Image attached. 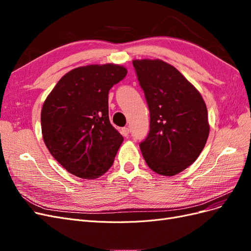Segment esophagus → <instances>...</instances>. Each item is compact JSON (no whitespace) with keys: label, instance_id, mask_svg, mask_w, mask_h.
<instances>
[{"label":"esophagus","instance_id":"obj_1","mask_svg":"<svg viewBox=\"0 0 251 251\" xmlns=\"http://www.w3.org/2000/svg\"><path fill=\"white\" fill-rule=\"evenodd\" d=\"M128 133H130V130H128V127H123V128H121V134H123L125 137H127Z\"/></svg>","mask_w":251,"mask_h":251}]
</instances>
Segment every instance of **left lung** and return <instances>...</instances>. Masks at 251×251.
Instances as JSON below:
<instances>
[{
  "mask_svg": "<svg viewBox=\"0 0 251 251\" xmlns=\"http://www.w3.org/2000/svg\"><path fill=\"white\" fill-rule=\"evenodd\" d=\"M150 109V133L140 143L149 168L174 176L199 157L209 135L206 104L198 90L161 59H134Z\"/></svg>",
  "mask_w": 251,
  "mask_h": 251,
  "instance_id": "obj_1",
  "label": "left lung"
}]
</instances>
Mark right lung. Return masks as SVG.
Returning a JSON list of instances; mask_svg holds the SVG:
<instances>
[{"label": "right lung", "instance_id": "obj_1", "mask_svg": "<svg viewBox=\"0 0 251 251\" xmlns=\"http://www.w3.org/2000/svg\"><path fill=\"white\" fill-rule=\"evenodd\" d=\"M115 64L88 65L66 73L44 101L45 144L74 176L95 179L108 172L124 141L110 123L109 90L126 77Z\"/></svg>", "mask_w": 251, "mask_h": 251}]
</instances>
